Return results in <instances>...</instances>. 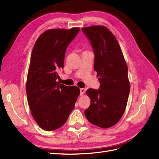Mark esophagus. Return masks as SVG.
<instances>
[{
    "label": "esophagus",
    "instance_id": "esophagus-1",
    "mask_svg": "<svg viewBox=\"0 0 159 159\" xmlns=\"http://www.w3.org/2000/svg\"><path fill=\"white\" fill-rule=\"evenodd\" d=\"M85 90L84 88H81L80 89V95H83L84 94Z\"/></svg>",
    "mask_w": 159,
    "mask_h": 159
}]
</instances>
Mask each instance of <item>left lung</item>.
<instances>
[{"mask_svg":"<svg viewBox=\"0 0 159 159\" xmlns=\"http://www.w3.org/2000/svg\"><path fill=\"white\" fill-rule=\"evenodd\" d=\"M81 30L93 49L94 70L100 77L99 89L87 91L91 104L85 116L90 123L108 128L119 121L126 108L130 90L128 66L118 41L107 27L93 25Z\"/></svg>","mask_w":159,"mask_h":159,"instance_id":"obj_1","label":"left lung"}]
</instances>
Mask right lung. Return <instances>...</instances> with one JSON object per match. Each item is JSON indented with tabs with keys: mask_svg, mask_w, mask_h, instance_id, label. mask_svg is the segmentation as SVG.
I'll return each instance as SVG.
<instances>
[{
	"mask_svg": "<svg viewBox=\"0 0 159 159\" xmlns=\"http://www.w3.org/2000/svg\"><path fill=\"white\" fill-rule=\"evenodd\" d=\"M79 31V27L47 30L38 37L32 50L27 98L33 117L44 130L62 126L80 95L78 87L57 81L59 69L64 68L66 48Z\"/></svg>",
	"mask_w": 159,
	"mask_h": 159,
	"instance_id": "1",
	"label": "right lung"
}]
</instances>
